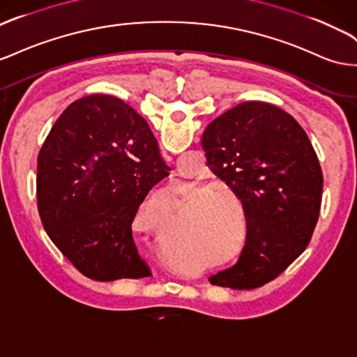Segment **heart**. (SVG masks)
Masks as SVG:
<instances>
[{
  "label": "heart",
  "mask_w": 357,
  "mask_h": 357,
  "mask_svg": "<svg viewBox=\"0 0 357 357\" xmlns=\"http://www.w3.org/2000/svg\"><path fill=\"white\" fill-rule=\"evenodd\" d=\"M199 222L204 225V227H207L211 233H213L216 237H219V233H218V220L216 219H199Z\"/></svg>",
  "instance_id": "1"
}]
</instances>
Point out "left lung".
Listing matches in <instances>:
<instances>
[{
	"instance_id": "1",
	"label": "left lung",
	"mask_w": 357,
	"mask_h": 357,
	"mask_svg": "<svg viewBox=\"0 0 357 357\" xmlns=\"http://www.w3.org/2000/svg\"><path fill=\"white\" fill-rule=\"evenodd\" d=\"M201 144L207 167L242 201L248 227L237 264L210 282L236 290L263 287L310 245L323 197L319 158L301 124L264 102L224 112Z\"/></svg>"
}]
</instances>
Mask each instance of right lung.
Returning <instances> with one entry per match:
<instances>
[{
  "mask_svg": "<svg viewBox=\"0 0 357 357\" xmlns=\"http://www.w3.org/2000/svg\"><path fill=\"white\" fill-rule=\"evenodd\" d=\"M169 169L147 121L128 103L108 94L75 100L37 158V207L46 234L94 281L151 276L132 222Z\"/></svg>",
  "mask_w": 357,
  "mask_h": 357,
  "instance_id": "right-lung-1",
  "label": "right lung"
}]
</instances>
